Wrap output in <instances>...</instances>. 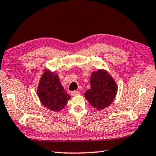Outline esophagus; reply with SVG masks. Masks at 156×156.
Returning <instances> with one entry per match:
<instances>
[{
    "label": "esophagus",
    "instance_id": "esophagus-1",
    "mask_svg": "<svg viewBox=\"0 0 156 156\" xmlns=\"http://www.w3.org/2000/svg\"><path fill=\"white\" fill-rule=\"evenodd\" d=\"M80 94V91L79 90H73V91L71 92V95L72 96H76Z\"/></svg>",
    "mask_w": 156,
    "mask_h": 156
}]
</instances>
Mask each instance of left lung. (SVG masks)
<instances>
[{
  "label": "left lung",
  "mask_w": 156,
  "mask_h": 156,
  "mask_svg": "<svg viewBox=\"0 0 156 156\" xmlns=\"http://www.w3.org/2000/svg\"><path fill=\"white\" fill-rule=\"evenodd\" d=\"M90 88L85 93V97L90 105L98 110L107 107L114 101L117 92V86L112 76L104 70L91 74Z\"/></svg>",
  "instance_id": "obj_1"
}]
</instances>
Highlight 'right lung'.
<instances>
[{"label": "right lung", "mask_w": 156, "mask_h": 156, "mask_svg": "<svg viewBox=\"0 0 156 156\" xmlns=\"http://www.w3.org/2000/svg\"><path fill=\"white\" fill-rule=\"evenodd\" d=\"M37 94L43 105L56 112L63 109L70 98L60 84L58 74L48 70L42 75Z\"/></svg>", "instance_id": "add662e5"}]
</instances>
